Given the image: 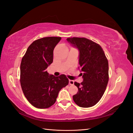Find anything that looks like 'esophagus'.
<instances>
[{
    "label": "esophagus",
    "instance_id": "esophagus-1",
    "mask_svg": "<svg viewBox=\"0 0 133 133\" xmlns=\"http://www.w3.org/2000/svg\"><path fill=\"white\" fill-rule=\"evenodd\" d=\"M74 82L73 81V80H69V85H74Z\"/></svg>",
    "mask_w": 133,
    "mask_h": 133
}]
</instances>
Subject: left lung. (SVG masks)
Segmentation results:
<instances>
[{"label":"left lung","mask_w":133,"mask_h":133,"mask_svg":"<svg viewBox=\"0 0 133 133\" xmlns=\"http://www.w3.org/2000/svg\"><path fill=\"white\" fill-rule=\"evenodd\" d=\"M66 41L79 51V69L83 81L74 83L78 91L73 96L79 107L89 108L102 98L109 80L108 61L102 48L85 38H68Z\"/></svg>","instance_id":"left-lung-1"}]
</instances>
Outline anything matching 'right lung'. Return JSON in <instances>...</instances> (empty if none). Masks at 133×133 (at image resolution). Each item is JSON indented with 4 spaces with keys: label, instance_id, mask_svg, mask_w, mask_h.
<instances>
[{
    "label": "right lung",
    "instance_id": "add662e5",
    "mask_svg": "<svg viewBox=\"0 0 133 133\" xmlns=\"http://www.w3.org/2000/svg\"><path fill=\"white\" fill-rule=\"evenodd\" d=\"M61 37L36 40L28 47L21 64V84L24 94L32 105L39 109L50 107L59 91L69 80L64 74L50 75L46 71L53 61V50Z\"/></svg>",
    "mask_w": 133,
    "mask_h": 133
}]
</instances>
